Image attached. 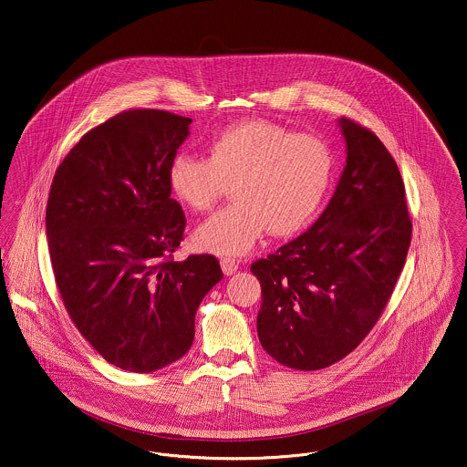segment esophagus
I'll use <instances>...</instances> for the list:
<instances>
[{
	"instance_id": "34e87169",
	"label": "esophagus",
	"mask_w": 467,
	"mask_h": 467,
	"mask_svg": "<svg viewBox=\"0 0 467 467\" xmlns=\"http://www.w3.org/2000/svg\"><path fill=\"white\" fill-rule=\"evenodd\" d=\"M221 266H223V275H233L238 269V261L231 259V257H223L221 259Z\"/></svg>"
}]
</instances>
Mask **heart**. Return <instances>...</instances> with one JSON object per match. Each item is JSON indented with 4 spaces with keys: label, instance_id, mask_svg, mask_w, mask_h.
I'll use <instances>...</instances> for the list:
<instances>
[{
    "label": "heart",
    "instance_id": "b5f03b06",
    "mask_svg": "<svg viewBox=\"0 0 467 467\" xmlns=\"http://www.w3.org/2000/svg\"><path fill=\"white\" fill-rule=\"evenodd\" d=\"M333 171V149L324 138L250 119L213 134L206 159L173 157L168 185L182 204L206 212L229 183L234 201L201 223L194 242L206 252L238 257L266 231L290 236L305 227L324 200Z\"/></svg>",
    "mask_w": 467,
    "mask_h": 467
}]
</instances>
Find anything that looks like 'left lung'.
<instances>
[{
	"instance_id": "1",
	"label": "left lung",
	"mask_w": 467,
	"mask_h": 467,
	"mask_svg": "<svg viewBox=\"0 0 467 467\" xmlns=\"http://www.w3.org/2000/svg\"><path fill=\"white\" fill-rule=\"evenodd\" d=\"M347 164L306 233L250 271L261 282L257 334L280 364L315 371L356 350L387 306L411 244L404 183L377 134L341 117Z\"/></svg>"
}]
</instances>
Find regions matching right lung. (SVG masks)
Masks as SVG:
<instances>
[{
  "instance_id": "right-lung-1",
  "label": "right lung",
  "mask_w": 467,
  "mask_h": 467,
  "mask_svg": "<svg viewBox=\"0 0 467 467\" xmlns=\"http://www.w3.org/2000/svg\"><path fill=\"white\" fill-rule=\"evenodd\" d=\"M189 117L117 113L59 164L47 201L56 284L77 329L113 366L152 373L185 356L202 297L223 280L213 255L175 261L185 215L168 168Z\"/></svg>"
}]
</instances>
